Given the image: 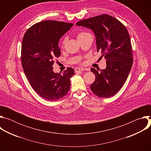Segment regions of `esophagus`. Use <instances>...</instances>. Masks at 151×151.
Masks as SVG:
<instances>
[{
  "instance_id": "34e87169",
  "label": "esophagus",
  "mask_w": 151,
  "mask_h": 151,
  "mask_svg": "<svg viewBox=\"0 0 151 151\" xmlns=\"http://www.w3.org/2000/svg\"><path fill=\"white\" fill-rule=\"evenodd\" d=\"M84 70V69L83 68H77L75 69V72H82Z\"/></svg>"
}]
</instances>
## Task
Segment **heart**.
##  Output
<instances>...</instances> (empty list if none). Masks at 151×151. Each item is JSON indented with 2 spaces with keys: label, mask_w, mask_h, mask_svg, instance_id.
<instances>
[{
  "label": "heart",
  "mask_w": 151,
  "mask_h": 151,
  "mask_svg": "<svg viewBox=\"0 0 151 151\" xmlns=\"http://www.w3.org/2000/svg\"><path fill=\"white\" fill-rule=\"evenodd\" d=\"M88 34H89V33H86V32H81V33H79L78 34V38H79V37H80L84 36L87 35H88ZM66 40V37L63 38V40H62V44H63V45H64V44H65Z\"/></svg>",
  "instance_id": "obj_1"
}]
</instances>
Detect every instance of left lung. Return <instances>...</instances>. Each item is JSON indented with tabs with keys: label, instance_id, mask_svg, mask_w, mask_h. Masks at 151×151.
Returning a JSON list of instances; mask_svg holds the SVG:
<instances>
[{
	"label": "left lung",
	"instance_id": "1",
	"mask_svg": "<svg viewBox=\"0 0 151 151\" xmlns=\"http://www.w3.org/2000/svg\"><path fill=\"white\" fill-rule=\"evenodd\" d=\"M76 25L94 32L97 52L106 59L105 69L99 73L94 68L91 69L96 76L90 85L91 90L99 97L113 96L124 84L133 61L131 40L127 28L115 17L106 14L81 20Z\"/></svg>",
	"mask_w": 151,
	"mask_h": 151
}]
</instances>
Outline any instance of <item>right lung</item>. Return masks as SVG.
I'll use <instances>...</instances> for the list:
<instances>
[{
	"label": "right lung",
	"mask_w": 151,
	"mask_h": 151,
	"mask_svg": "<svg viewBox=\"0 0 151 151\" xmlns=\"http://www.w3.org/2000/svg\"><path fill=\"white\" fill-rule=\"evenodd\" d=\"M73 23L45 20L30 27L21 45L23 70L33 90L42 97L57 100L69 92L70 78L75 70L68 68L63 73H54V60L61 55L58 42Z\"/></svg>",
	"instance_id": "obj_1"
}]
</instances>
